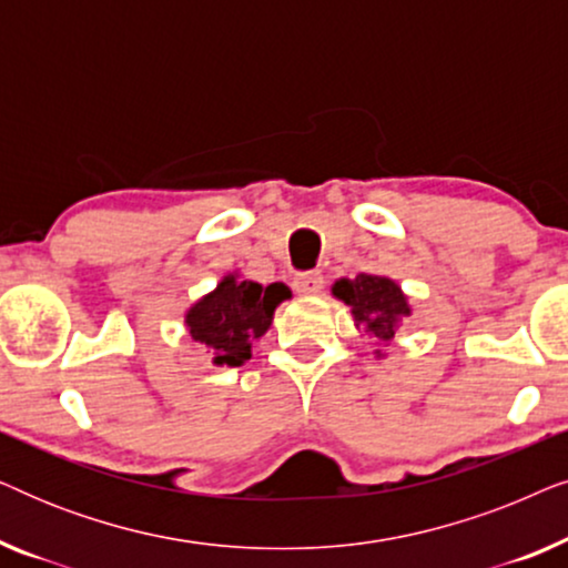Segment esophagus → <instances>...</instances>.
<instances>
[{"label":"esophagus","mask_w":568,"mask_h":568,"mask_svg":"<svg viewBox=\"0 0 568 568\" xmlns=\"http://www.w3.org/2000/svg\"><path fill=\"white\" fill-rule=\"evenodd\" d=\"M323 290V274L321 271H305V274L294 276V292L302 297H315Z\"/></svg>","instance_id":"34e87169"}]
</instances>
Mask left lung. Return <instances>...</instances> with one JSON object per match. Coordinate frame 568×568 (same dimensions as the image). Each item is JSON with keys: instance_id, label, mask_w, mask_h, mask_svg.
Masks as SVG:
<instances>
[{"instance_id": "1", "label": "left lung", "mask_w": 568, "mask_h": 568, "mask_svg": "<svg viewBox=\"0 0 568 568\" xmlns=\"http://www.w3.org/2000/svg\"><path fill=\"white\" fill-rule=\"evenodd\" d=\"M331 294L352 310L354 328L377 346V359H385L387 346H393L403 321L414 313L408 294L390 276L356 274L354 278H336Z\"/></svg>"}]
</instances>
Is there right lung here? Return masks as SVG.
Returning a JSON list of instances; mask_svg holds the SVG:
<instances>
[{"instance_id": "obj_1", "label": "right lung", "mask_w": 568, "mask_h": 568, "mask_svg": "<svg viewBox=\"0 0 568 568\" xmlns=\"http://www.w3.org/2000/svg\"><path fill=\"white\" fill-rule=\"evenodd\" d=\"M286 284H268L266 290L251 278L230 271L220 284L185 310L183 323L191 338L212 354L216 367H240L253 356V344L266 336L276 307L290 300Z\"/></svg>"}]
</instances>
